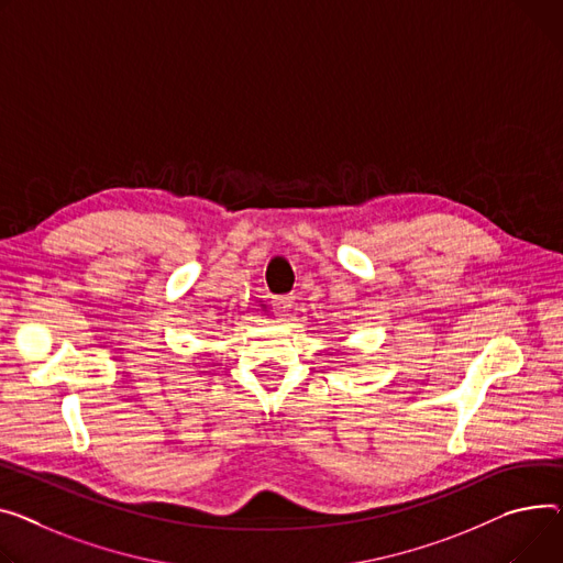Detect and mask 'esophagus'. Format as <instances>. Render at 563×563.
Segmentation results:
<instances>
[{"mask_svg": "<svg viewBox=\"0 0 563 563\" xmlns=\"http://www.w3.org/2000/svg\"><path fill=\"white\" fill-rule=\"evenodd\" d=\"M294 308V296H280L274 301V312L278 321H285L289 317V310Z\"/></svg>", "mask_w": 563, "mask_h": 563, "instance_id": "34e87169", "label": "esophagus"}]
</instances>
